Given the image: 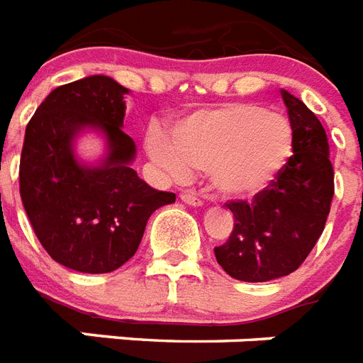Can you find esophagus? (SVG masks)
Returning <instances> with one entry per match:
<instances>
[{"label":"esophagus","mask_w":363,"mask_h":363,"mask_svg":"<svg viewBox=\"0 0 363 363\" xmlns=\"http://www.w3.org/2000/svg\"><path fill=\"white\" fill-rule=\"evenodd\" d=\"M179 199H182V202H185V204H189V206H202V200H200L199 196L193 195V193H189V191L182 193Z\"/></svg>","instance_id":"obj_1"}]
</instances>
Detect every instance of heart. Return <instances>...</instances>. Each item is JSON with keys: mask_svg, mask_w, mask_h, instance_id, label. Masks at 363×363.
Masks as SVG:
<instances>
[{"mask_svg": "<svg viewBox=\"0 0 363 363\" xmlns=\"http://www.w3.org/2000/svg\"><path fill=\"white\" fill-rule=\"evenodd\" d=\"M146 152L172 179L204 170L210 187L225 199L260 196L279 179L294 152V129L283 114L255 103H225L178 120L170 138L146 135Z\"/></svg>", "mask_w": 363, "mask_h": 363, "instance_id": "obj_1", "label": "heart"}]
</instances>
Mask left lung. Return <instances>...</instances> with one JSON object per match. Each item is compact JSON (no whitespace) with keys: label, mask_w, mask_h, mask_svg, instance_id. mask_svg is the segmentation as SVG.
<instances>
[{"label":"left lung","mask_w":363,"mask_h":363,"mask_svg":"<svg viewBox=\"0 0 363 363\" xmlns=\"http://www.w3.org/2000/svg\"><path fill=\"white\" fill-rule=\"evenodd\" d=\"M294 129V152L279 179L253 202H228L234 230L216 247L230 277L247 283L279 279L300 268L320 238L333 196L326 131L298 97L281 89Z\"/></svg>","instance_id":"8db88e82"}]
</instances>
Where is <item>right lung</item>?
Segmentation results:
<instances>
[{
	"label": "right lung",
	"instance_id": "obj_1",
	"mask_svg": "<svg viewBox=\"0 0 363 363\" xmlns=\"http://www.w3.org/2000/svg\"><path fill=\"white\" fill-rule=\"evenodd\" d=\"M104 74L60 86L35 110L20 157V196L40 245L65 268L108 274L131 259L147 219L174 193L152 189L133 168L136 146L123 133L125 95ZM105 142L95 164L77 157V138Z\"/></svg>",
	"mask_w": 363,
	"mask_h": 363
}]
</instances>
